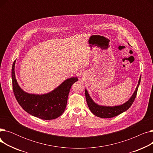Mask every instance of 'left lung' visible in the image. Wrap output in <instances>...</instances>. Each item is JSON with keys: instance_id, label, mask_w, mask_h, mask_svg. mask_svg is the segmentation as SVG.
<instances>
[{"instance_id": "1", "label": "left lung", "mask_w": 153, "mask_h": 153, "mask_svg": "<svg viewBox=\"0 0 153 153\" xmlns=\"http://www.w3.org/2000/svg\"><path fill=\"white\" fill-rule=\"evenodd\" d=\"M141 81V77L140 78L139 82L138 84L136 89L131 96V97L128 100L126 103H125L123 105H119V106H115V107H105V106H100L95 103L92 99L90 97V96L88 94L87 91L85 90V95L87 105L89 107L90 110L92 111V113L96 115L97 117L103 118H112L115 116H117L120 114H121L123 112L125 111L129 108L133 104L136 94H137L138 89L139 85Z\"/></svg>"}]
</instances>
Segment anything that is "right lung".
I'll return each instance as SVG.
<instances>
[{"mask_svg": "<svg viewBox=\"0 0 153 153\" xmlns=\"http://www.w3.org/2000/svg\"><path fill=\"white\" fill-rule=\"evenodd\" d=\"M15 62L12 69V88L15 97L27 113L42 120H53L61 115L66 109L68 95L77 77L66 80L53 91L44 95L30 94L19 87L15 75Z\"/></svg>", "mask_w": 153, "mask_h": 153, "instance_id": "1", "label": "right lung"}]
</instances>
